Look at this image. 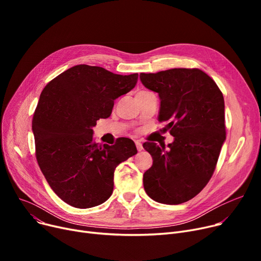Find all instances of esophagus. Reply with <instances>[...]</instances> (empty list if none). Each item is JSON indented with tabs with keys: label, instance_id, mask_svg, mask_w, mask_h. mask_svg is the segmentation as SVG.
<instances>
[{
	"label": "esophagus",
	"instance_id": "obj_1",
	"mask_svg": "<svg viewBox=\"0 0 261 261\" xmlns=\"http://www.w3.org/2000/svg\"><path fill=\"white\" fill-rule=\"evenodd\" d=\"M135 145H136V148H138L139 151H142V150H143V145H142L141 141H135Z\"/></svg>",
	"mask_w": 261,
	"mask_h": 261
}]
</instances>
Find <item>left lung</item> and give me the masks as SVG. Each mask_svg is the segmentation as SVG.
Wrapping results in <instances>:
<instances>
[{
  "mask_svg": "<svg viewBox=\"0 0 261 261\" xmlns=\"http://www.w3.org/2000/svg\"><path fill=\"white\" fill-rule=\"evenodd\" d=\"M160 97L159 121H168L171 144L144 143L153 163L143 177L152 200L181 204L196 197L212 177L225 142L224 99L216 82L198 68H171L140 75Z\"/></svg>",
  "mask_w": 261,
  "mask_h": 261,
  "instance_id": "obj_1",
  "label": "left lung"
}]
</instances>
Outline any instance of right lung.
Segmentation results:
<instances>
[{
    "instance_id": "1",
    "label": "right lung",
    "mask_w": 261,
    "mask_h": 261,
    "mask_svg": "<svg viewBox=\"0 0 261 261\" xmlns=\"http://www.w3.org/2000/svg\"><path fill=\"white\" fill-rule=\"evenodd\" d=\"M139 74L117 75L100 66L75 65L54 78L40 95L33 118L39 167L61 200L77 208L106 202L114 170L138 153L132 140L100 145L93 127L112 113L114 100L130 92Z\"/></svg>"
}]
</instances>
